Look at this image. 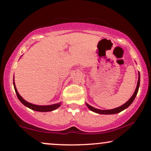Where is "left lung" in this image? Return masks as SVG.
I'll return each instance as SVG.
<instances>
[{"instance_id": "obj_1", "label": "left lung", "mask_w": 151, "mask_h": 151, "mask_svg": "<svg viewBox=\"0 0 151 151\" xmlns=\"http://www.w3.org/2000/svg\"><path fill=\"white\" fill-rule=\"evenodd\" d=\"M139 83H140V74H139V73H138V81H137V86H136L135 92H134V93H133V96H132L131 98H130L129 100L125 103V104L122 105L121 106H119V107H117V108H115V109H111V110H100V109H96V108H94V107L90 106V105L88 104L87 103H86V106H87L88 108L91 111H93V112L96 113H99V114H104V115L116 114V113H118L119 112H121V111H122L124 110V109L128 108V107H129L130 105L132 104V102H133V100H135V97L137 94L138 89H139Z\"/></svg>"}]
</instances>
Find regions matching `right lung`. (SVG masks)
<instances>
[{"mask_svg": "<svg viewBox=\"0 0 151 151\" xmlns=\"http://www.w3.org/2000/svg\"><path fill=\"white\" fill-rule=\"evenodd\" d=\"M14 89H15L16 93L17 95L18 100H19L20 102H21L22 104H23L24 106H26L27 107H28V108L32 109V110L36 111H40V112H49V111H54L56 109L58 108V107L60 106L61 105L60 102L58 103V104H52V105H47V106H41V105L33 104L32 103L27 102V101L24 100V99L20 96V94L18 93L17 89H16L15 83H14Z\"/></svg>", "mask_w": 151, "mask_h": 151, "instance_id": "add662e5", "label": "right lung"}]
</instances>
